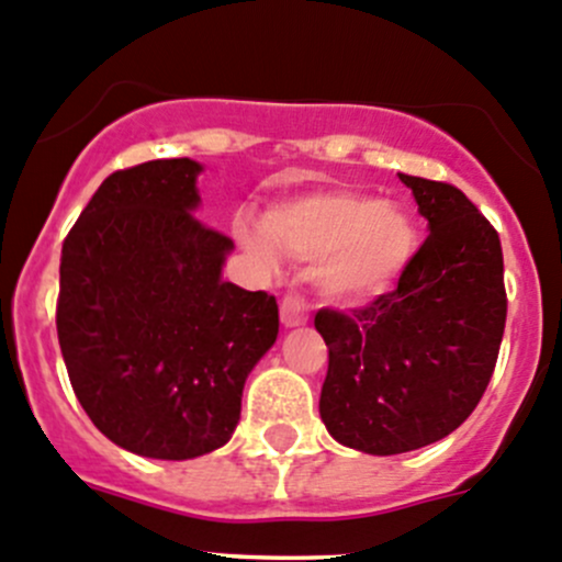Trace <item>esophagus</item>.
<instances>
[{
	"label": "esophagus",
	"mask_w": 562,
	"mask_h": 562,
	"mask_svg": "<svg viewBox=\"0 0 562 562\" xmlns=\"http://www.w3.org/2000/svg\"><path fill=\"white\" fill-rule=\"evenodd\" d=\"M306 317H310V304L301 296H285L280 301V321L285 328L304 326Z\"/></svg>",
	"instance_id": "1"
}]
</instances>
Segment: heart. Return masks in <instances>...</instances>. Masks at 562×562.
Here are the masks:
<instances>
[{"label": "heart", "instance_id": "1", "mask_svg": "<svg viewBox=\"0 0 562 562\" xmlns=\"http://www.w3.org/2000/svg\"><path fill=\"white\" fill-rule=\"evenodd\" d=\"M263 226L266 232L250 221H236V236L250 256L274 263V238L293 256L317 261V285L339 301H369L387 293L417 247L409 212L374 204L356 191H321L282 204L266 215Z\"/></svg>", "mask_w": 562, "mask_h": 562}]
</instances>
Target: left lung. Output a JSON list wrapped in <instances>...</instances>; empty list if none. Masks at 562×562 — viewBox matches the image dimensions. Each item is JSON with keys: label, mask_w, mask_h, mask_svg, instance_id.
<instances>
[{"label": "left lung", "mask_w": 562, "mask_h": 562, "mask_svg": "<svg viewBox=\"0 0 562 562\" xmlns=\"http://www.w3.org/2000/svg\"><path fill=\"white\" fill-rule=\"evenodd\" d=\"M430 234L398 288L352 310H321L328 347L321 417L369 454L420 450L480 404L506 326L498 232L450 182L401 175Z\"/></svg>", "instance_id": "8db88e82"}]
</instances>
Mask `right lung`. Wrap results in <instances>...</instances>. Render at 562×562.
Returning <instances> with one entry per match:
<instances>
[{
	"mask_svg": "<svg viewBox=\"0 0 562 562\" xmlns=\"http://www.w3.org/2000/svg\"><path fill=\"white\" fill-rule=\"evenodd\" d=\"M199 172L191 158L117 169L61 247L69 382L91 423L142 458L226 445L247 374L280 330L274 296L221 277L234 241L193 215Z\"/></svg>",
	"mask_w": 562,
	"mask_h": 562,
	"instance_id": "1",
	"label": "right lung"
}]
</instances>
